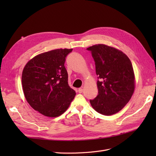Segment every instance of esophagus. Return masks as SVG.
Wrapping results in <instances>:
<instances>
[{
  "label": "esophagus",
  "mask_w": 156,
  "mask_h": 156,
  "mask_svg": "<svg viewBox=\"0 0 156 156\" xmlns=\"http://www.w3.org/2000/svg\"><path fill=\"white\" fill-rule=\"evenodd\" d=\"M78 92H79V93H82V92H83V88H80L78 89Z\"/></svg>",
  "instance_id": "1"
}]
</instances>
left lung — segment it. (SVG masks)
<instances>
[{"mask_svg": "<svg viewBox=\"0 0 156 156\" xmlns=\"http://www.w3.org/2000/svg\"><path fill=\"white\" fill-rule=\"evenodd\" d=\"M94 58L98 94L90 101L94 110L104 115L117 113L127 105L135 87V74L128 56L119 49L105 44L87 48Z\"/></svg>", "mask_w": 156, "mask_h": 156, "instance_id": "left-lung-1", "label": "left lung"}]
</instances>
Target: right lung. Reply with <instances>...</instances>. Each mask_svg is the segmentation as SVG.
I'll return each instance as SVG.
<instances>
[{
    "mask_svg": "<svg viewBox=\"0 0 156 156\" xmlns=\"http://www.w3.org/2000/svg\"><path fill=\"white\" fill-rule=\"evenodd\" d=\"M72 49H57L38 54L29 60L22 72L24 96L34 110L56 117L68 108L76 96L69 87L64 66Z\"/></svg>",
    "mask_w": 156,
    "mask_h": 156,
    "instance_id": "1",
    "label": "right lung"
}]
</instances>
